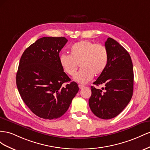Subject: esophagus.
<instances>
[{
  "label": "esophagus",
  "instance_id": "obj_1",
  "mask_svg": "<svg viewBox=\"0 0 150 150\" xmlns=\"http://www.w3.org/2000/svg\"><path fill=\"white\" fill-rule=\"evenodd\" d=\"M84 87H85L84 85H79V88H80V89H82V88H83Z\"/></svg>",
  "mask_w": 150,
  "mask_h": 150
}]
</instances>
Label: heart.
<instances>
[{
	"label": "heart",
	"mask_w": 150,
	"mask_h": 150,
	"mask_svg": "<svg viewBox=\"0 0 150 150\" xmlns=\"http://www.w3.org/2000/svg\"><path fill=\"white\" fill-rule=\"evenodd\" d=\"M59 62L63 70L70 76L75 74L79 65L82 69L74 79L79 83H85L92 79L93 75H99L105 70L108 52L104 45L82 40L70 47V55L62 54Z\"/></svg>",
	"instance_id": "heart-1"
}]
</instances>
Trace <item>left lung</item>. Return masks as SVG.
<instances>
[{
	"label": "left lung",
	"mask_w": 150,
	"mask_h": 150,
	"mask_svg": "<svg viewBox=\"0 0 150 150\" xmlns=\"http://www.w3.org/2000/svg\"><path fill=\"white\" fill-rule=\"evenodd\" d=\"M105 46L108 52V65L93 83L104 85L105 92L91 86L88 104L97 117L110 119L120 114L130 102L133 93L134 74L130 55L119 42L108 38Z\"/></svg>",
	"instance_id": "obj_1"
}]
</instances>
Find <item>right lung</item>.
I'll list each match as a JSON object with an SVG mask.
<instances>
[{
  "label": "right lung",
  "instance_id": "obj_1",
  "mask_svg": "<svg viewBox=\"0 0 150 150\" xmlns=\"http://www.w3.org/2000/svg\"><path fill=\"white\" fill-rule=\"evenodd\" d=\"M65 37H43L25 49L20 59L16 84L20 96L37 116L55 119L65 114L79 88L63 71L59 53Z\"/></svg>",
  "mask_w": 150,
  "mask_h": 150
}]
</instances>
